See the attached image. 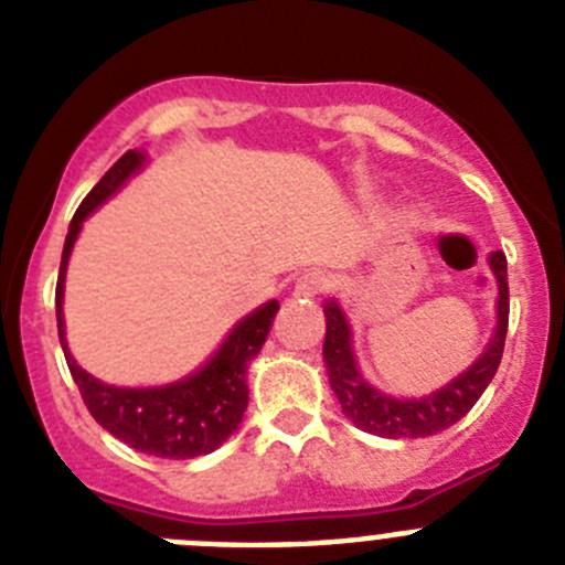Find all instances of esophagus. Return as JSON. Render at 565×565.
I'll use <instances>...</instances> for the list:
<instances>
[{
    "label": "esophagus",
    "mask_w": 565,
    "mask_h": 565,
    "mask_svg": "<svg viewBox=\"0 0 565 565\" xmlns=\"http://www.w3.org/2000/svg\"><path fill=\"white\" fill-rule=\"evenodd\" d=\"M330 289V276L322 270H309L295 281V298H317Z\"/></svg>",
    "instance_id": "1"
}]
</instances>
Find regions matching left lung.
I'll return each instance as SVG.
<instances>
[{
    "mask_svg": "<svg viewBox=\"0 0 565 565\" xmlns=\"http://www.w3.org/2000/svg\"><path fill=\"white\" fill-rule=\"evenodd\" d=\"M489 265H492L500 289L498 330H494L487 352L465 374H459L446 388L424 398H393L374 391L358 372L355 355H352L350 324L341 315L339 303L330 300L324 306V319H328L322 347L324 369H328L330 388L339 396L341 409L358 429L391 437V440H409V437L437 435L470 413L472 404L481 398V393L487 391L494 372H498L505 347V330H509V262H505L503 250H494L489 256Z\"/></svg>",
    "mask_w": 565,
    "mask_h": 565,
    "instance_id": "8db88e82",
    "label": "left lung"
}]
</instances>
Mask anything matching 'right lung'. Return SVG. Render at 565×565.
Here are the masks:
<instances>
[{
	"label": "right lung",
	"mask_w": 565,
	"mask_h": 565,
	"mask_svg": "<svg viewBox=\"0 0 565 565\" xmlns=\"http://www.w3.org/2000/svg\"><path fill=\"white\" fill-rule=\"evenodd\" d=\"M141 161H145L141 152H125L78 204L71 230H67L60 278H56V330H60V344L65 350L67 369L76 380L78 393L89 415L106 431L150 457L193 459L215 451L241 426L248 407V361L262 350L270 333L273 319L278 315V300H270L243 319L202 372L167 388H114L95 380L73 361L65 344V319H62V292H65L62 284H65L67 256H71L76 235L82 232V221L100 202H106L141 167Z\"/></svg>",
	"instance_id": "1"
}]
</instances>
